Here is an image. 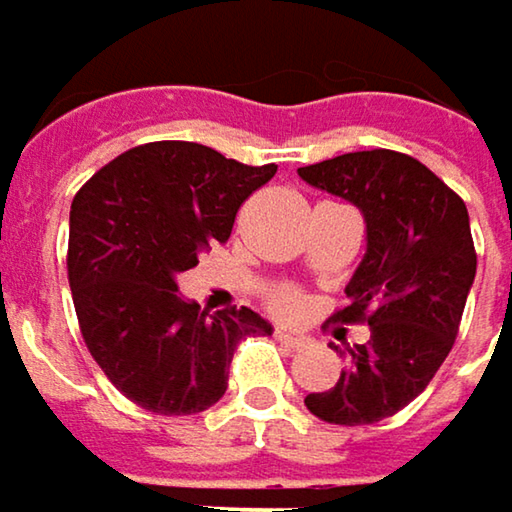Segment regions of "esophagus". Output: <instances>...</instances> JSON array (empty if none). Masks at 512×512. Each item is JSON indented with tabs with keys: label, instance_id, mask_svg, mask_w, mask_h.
<instances>
[{
	"label": "esophagus",
	"instance_id": "34e87169",
	"mask_svg": "<svg viewBox=\"0 0 512 512\" xmlns=\"http://www.w3.org/2000/svg\"><path fill=\"white\" fill-rule=\"evenodd\" d=\"M275 341H278V344H284L287 350H299V347H305V338H302V335H293V332H287V329H275Z\"/></svg>",
	"mask_w": 512,
	"mask_h": 512
}]
</instances>
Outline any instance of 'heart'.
<instances>
[{
	"label": "heart",
	"mask_w": 512,
	"mask_h": 512,
	"mask_svg": "<svg viewBox=\"0 0 512 512\" xmlns=\"http://www.w3.org/2000/svg\"><path fill=\"white\" fill-rule=\"evenodd\" d=\"M302 305H305V296H302L299 290H293V287H278V290L269 293V308H272L275 314H281V317L299 314Z\"/></svg>",
	"instance_id": "heart-1"
}]
</instances>
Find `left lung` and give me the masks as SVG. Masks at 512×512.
I'll return each instance as SVG.
<instances>
[{
	"label": "left lung",
	"mask_w": 512,
	"mask_h": 512,
	"mask_svg": "<svg viewBox=\"0 0 512 512\" xmlns=\"http://www.w3.org/2000/svg\"><path fill=\"white\" fill-rule=\"evenodd\" d=\"M299 177L364 216L367 252L335 320L370 326L367 344L344 350L335 388L305 406L329 424H373L409 406L454 347L477 272L468 210L424 162L382 148L305 165Z\"/></svg>",
	"instance_id": "obj_1"
}]
</instances>
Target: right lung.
<instances>
[{"label":"right lung","instance_id":"right-lung-1","mask_svg":"<svg viewBox=\"0 0 512 512\" xmlns=\"http://www.w3.org/2000/svg\"><path fill=\"white\" fill-rule=\"evenodd\" d=\"M195 142H151L103 165L70 204L67 278L88 353L156 415H195L228 388L246 335H272L252 308L207 314L177 275L231 237L240 204L272 174Z\"/></svg>","mask_w":512,"mask_h":512}]
</instances>
